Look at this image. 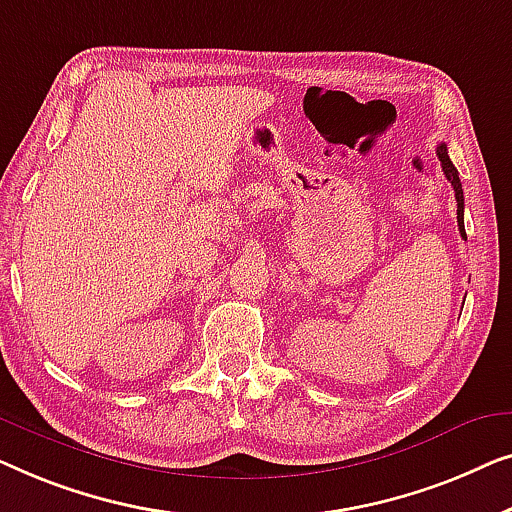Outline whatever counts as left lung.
<instances>
[{"instance_id":"obj_1","label":"left lung","mask_w":512,"mask_h":512,"mask_svg":"<svg viewBox=\"0 0 512 512\" xmlns=\"http://www.w3.org/2000/svg\"><path fill=\"white\" fill-rule=\"evenodd\" d=\"M436 155L438 160H441V167H443V174L448 178L452 190H455V199H457V225H459V234H462V239H466V232H464V190H462V181H459V174L455 169V164L450 162L448 157V146L441 143V146L436 148Z\"/></svg>"}]
</instances>
